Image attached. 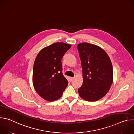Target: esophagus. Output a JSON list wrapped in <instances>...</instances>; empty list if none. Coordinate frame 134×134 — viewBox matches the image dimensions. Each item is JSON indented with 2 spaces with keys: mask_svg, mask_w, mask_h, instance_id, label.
<instances>
[{
  "mask_svg": "<svg viewBox=\"0 0 134 134\" xmlns=\"http://www.w3.org/2000/svg\"><path fill=\"white\" fill-rule=\"evenodd\" d=\"M74 77H70V81L72 82L74 80Z\"/></svg>",
  "mask_w": 134,
  "mask_h": 134,
  "instance_id": "obj_1",
  "label": "esophagus"
}]
</instances>
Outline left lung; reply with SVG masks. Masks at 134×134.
<instances>
[{"label": "left lung", "instance_id": "obj_1", "mask_svg": "<svg viewBox=\"0 0 134 134\" xmlns=\"http://www.w3.org/2000/svg\"><path fill=\"white\" fill-rule=\"evenodd\" d=\"M83 70V82L79 88L80 96L87 101H95L108 92L113 82L112 63L101 48L86 42L77 45Z\"/></svg>", "mask_w": 134, "mask_h": 134}]
</instances>
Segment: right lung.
<instances>
[{
    "label": "right lung",
    "mask_w": 134,
    "mask_h": 134,
    "mask_svg": "<svg viewBox=\"0 0 134 134\" xmlns=\"http://www.w3.org/2000/svg\"><path fill=\"white\" fill-rule=\"evenodd\" d=\"M71 46L57 42L42 49L33 65V84L40 97L49 101L62 97L68 85L62 72V59Z\"/></svg>",
    "instance_id": "right-lung-1"
}]
</instances>
